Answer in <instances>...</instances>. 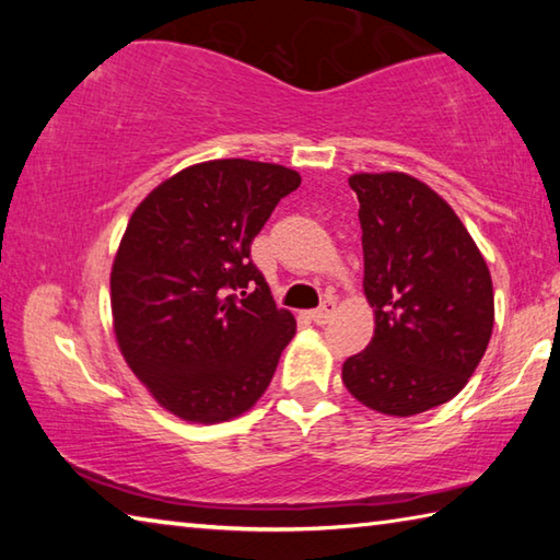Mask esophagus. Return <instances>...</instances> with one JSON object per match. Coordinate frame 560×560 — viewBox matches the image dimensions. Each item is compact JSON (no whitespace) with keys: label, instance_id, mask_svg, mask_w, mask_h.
Masks as SVG:
<instances>
[{"label":"esophagus","instance_id":"obj_1","mask_svg":"<svg viewBox=\"0 0 560 560\" xmlns=\"http://www.w3.org/2000/svg\"><path fill=\"white\" fill-rule=\"evenodd\" d=\"M334 314H336V301L326 299L316 311H311V320H314V324H318V326H324V324H328L330 318H334Z\"/></svg>","mask_w":560,"mask_h":560}]
</instances>
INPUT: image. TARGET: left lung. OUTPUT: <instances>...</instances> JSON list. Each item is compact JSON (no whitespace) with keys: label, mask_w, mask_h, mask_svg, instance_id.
Here are the masks:
<instances>
[{"label":"left lung","mask_w":560,"mask_h":560,"mask_svg":"<svg viewBox=\"0 0 560 560\" xmlns=\"http://www.w3.org/2000/svg\"><path fill=\"white\" fill-rule=\"evenodd\" d=\"M365 296L375 334L343 363V385L371 410L420 415L457 395L494 328L487 261L452 207L405 173H360Z\"/></svg>","instance_id":"8db88e82"}]
</instances>
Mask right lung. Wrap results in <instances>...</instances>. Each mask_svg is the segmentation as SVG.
Instances as JSON below:
<instances>
[{
	"label": "right lung",
	"mask_w": 560,
	"mask_h": 560,
	"mask_svg": "<svg viewBox=\"0 0 560 560\" xmlns=\"http://www.w3.org/2000/svg\"><path fill=\"white\" fill-rule=\"evenodd\" d=\"M299 185L283 165L210 160L165 179L130 217L110 271L113 328L130 371L187 422L249 410L296 334L252 242Z\"/></svg>",
	"instance_id": "1"
}]
</instances>
